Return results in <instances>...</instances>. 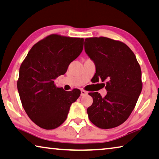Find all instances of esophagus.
I'll return each instance as SVG.
<instances>
[{
  "instance_id": "34e87169",
  "label": "esophagus",
  "mask_w": 159,
  "mask_h": 159,
  "mask_svg": "<svg viewBox=\"0 0 159 159\" xmlns=\"http://www.w3.org/2000/svg\"><path fill=\"white\" fill-rule=\"evenodd\" d=\"M88 94V93L85 91L84 90H80V95L81 96H85V95H86Z\"/></svg>"
}]
</instances>
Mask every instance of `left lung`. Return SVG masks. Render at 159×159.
I'll use <instances>...</instances> for the list:
<instances>
[{
    "label": "left lung",
    "mask_w": 159,
    "mask_h": 159,
    "mask_svg": "<svg viewBox=\"0 0 159 159\" xmlns=\"http://www.w3.org/2000/svg\"><path fill=\"white\" fill-rule=\"evenodd\" d=\"M84 49L95 65L94 82L106 81L104 98L89 93L93 100L87 109L89 120L101 129L117 127L129 117L142 92L139 64L127 45L107 37L86 38Z\"/></svg>",
    "instance_id": "left-lung-1"
}]
</instances>
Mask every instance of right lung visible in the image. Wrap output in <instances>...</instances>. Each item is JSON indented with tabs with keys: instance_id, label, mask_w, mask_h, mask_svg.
Returning <instances> with one entry per match:
<instances>
[{
	"instance_id": "add662e5",
	"label": "right lung",
	"mask_w": 159,
	"mask_h": 159,
	"mask_svg": "<svg viewBox=\"0 0 159 159\" xmlns=\"http://www.w3.org/2000/svg\"><path fill=\"white\" fill-rule=\"evenodd\" d=\"M83 48L84 38L51 34L35 44L22 61L17 90L25 111L39 127H59L80 96V90L65 91L56 87L54 80L66 72Z\"/></svg>"
}]
</instances>
